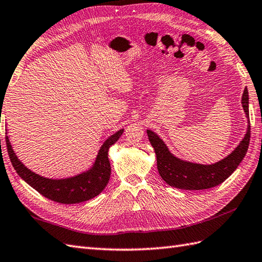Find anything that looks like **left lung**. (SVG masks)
<instances>
[{
    "label": "left lung",
    "instance_id": "left-lung-1",
    "mask_svg": "<svg viewBox=\"0 0 262 262\" xmlns=\"http://www.w3.org/2000/svg\"><path fill=\"white\" fill-rule=\"evenodd\" d=\"M241 102L243 111L249 117V94L247 88L243 91ZM147 135L156 154L157 169L161 178L168 185L181 190H204L221 184L239 166L247 154L250 142V121L245 138L238 147L226 159L212 165H202L179 160L171 154L166 145L155 133L147 130Z\"/></svg>",
    "mask_w": 262,
    "mask_h": 262
}]
</instances>
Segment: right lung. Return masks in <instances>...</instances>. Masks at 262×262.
Here are the masks:
<instances>
[{
  "label": "right lung",
  "instance_id": "obj_1",
  "mask_svg": "<svg viewBox=\"0 0 262 262\" xmlns=\"http://www.w3.org/2000/svg\"><path fill=\"white\" fill-rule=\"evenodd\" d=\"M123 133L124 129L118 130L102 144L94 166L89 171L64 180L46 179L31 172L14 154L8 136L5 142L12 165L21 179L49 200L62 204H74L97 196L106 187L112 172L108 160V149L118 141Z\"/></svg>",
  "mask_w": 262,
  "mask_h": 262
}]
</instances>
